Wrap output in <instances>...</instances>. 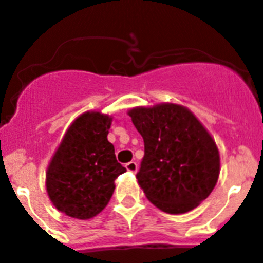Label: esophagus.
Wrapping results in <instances>:
<instances>
[{
	"instance_id": "1",
	"label": "esophagus",
	"mask_w": 263,
	"mask_h": 263,
	"mask_svg": "<svg viewBox=\"0 0 263 263\" xmlns=\"http://www.w3.org/2000/svg\"><path fill=\"white\" fill-rule=\"evenodd\" d=\"M125 167H126L129 173H137V170H138V164H137V162H133V160L125 164Z\"/></svg>"
}]
</instances>
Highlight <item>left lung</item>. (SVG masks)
<instances>
[{
	"label": "left lung",
	"instance_id": "left-lung-1",
	"mask_svg": "<svg viewBox=\"0 0 263 263\" xmlns=\"http://www.w3.org/2000/svg\"><path fill=\"white\" fill-rule=\"evenodd\" d=\"M127 115L145 143L137 179L146 197L171 215L196 208L210 196L220 174L218 148L211 134L178 104L137 106Z\"/></svg>",
	"mask_w": 263,
	"mask_h": 263
}]
</instances>
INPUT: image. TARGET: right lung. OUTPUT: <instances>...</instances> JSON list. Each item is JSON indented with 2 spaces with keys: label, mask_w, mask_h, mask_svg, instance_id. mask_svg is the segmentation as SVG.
Segmentation results:
<instances>
[{
  "label": "right lung",
  "mask_w": 263,
  "mask_h": 263,
  "mask_svg": "<svg viewBox=\"0 0 263 263\" xmlns=\"http://www.w3.org/2000/svg\"><path fill=\"white\" fill-rule=\"evenodd\" d=\"M110 125V116L100 111L79 116L48 164V197L69 217L88 220L99 215L110 200L117 176L126 171L108 141Z\"/></svg>",
  "instance_id": "add662e5"
}]
</instances>
